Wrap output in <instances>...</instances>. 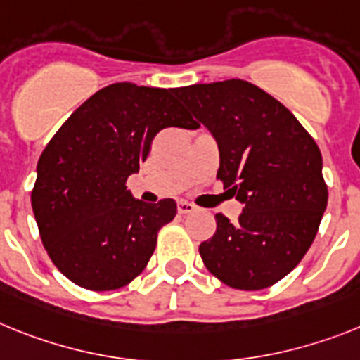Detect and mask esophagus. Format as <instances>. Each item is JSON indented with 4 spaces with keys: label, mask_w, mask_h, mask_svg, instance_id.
<instances>
[{
    "label": "esophagus",
    "mask_w": 360,
    "mask_h": 360,
    "mask_svg": "<svg viewBox=\"0 0 360 360\" xmlns=\"http://www.w3.org/2000/svg\"><path fill=\"white\" fill-rule=\"evenodd\" d=\"M195 207L192 203H188V201H179L177 203V212L179 214H190V212H194Z\"/></svg>",
    "instance_id": "obj_1"
}]
</instances>
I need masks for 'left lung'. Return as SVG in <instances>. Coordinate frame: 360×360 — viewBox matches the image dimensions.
<instances>
[{
    "label": "left lung",
    "instance_id": "obj_1",
    "mask_svg": "<svg viewBox=\"0 0 360 360\" xmlns=\"http://www.w3.org/2000/svg\"><path fill=\"white\" fill-rule=\"evenodd\" d=\"M175 95L214 135L217 179L245 205L236 223L216 214L214 236L199 245L205 267L232 289L271 288L306 256L328 205L315 139L282 102L240 78Z\"/></svg>",
    "mask_w": 360,
    "mask_h": 360
}]
</instances>
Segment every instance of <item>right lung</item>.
Instances as JSON below:
<instances>
[{
    "instance_id": "right-lung-1",
    "label": "right lung",
    "mask_w": 360,
    "mask_h": 360,
    "mask_svg": "<svg viewBox=\"0 0 360 360\" xmlns=\"http://www.w3.org/2000/svg\"><path fill=\"white\" fill-rule=\"evenodd\" d=\"M165 128H199L175 89L111 84L72 111L41 152L32 212L47 255L72 283L120 289L152 258L177 205L143 203L126 181Z\"/></svg>"
}]
</instances>
